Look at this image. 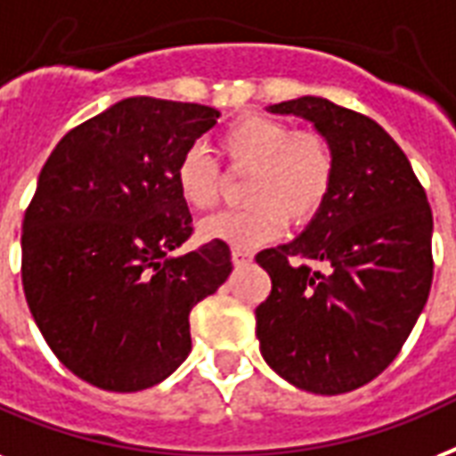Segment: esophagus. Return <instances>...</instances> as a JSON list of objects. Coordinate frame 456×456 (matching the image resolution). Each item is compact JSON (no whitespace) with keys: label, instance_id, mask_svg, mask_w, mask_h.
Wrapping results in <instances>:
<instances>
[{"label":"esophagus","instance_id":"1","mask_svg":"<svg viewBox=\"0 0 456 456\" xmlns=\"http://www.w3.org/2000/svg\"><path fill=\"white\" fill-rule=\"evenodd\" d=\"M251 258L253 256L248 251H243V248H232V263H234V265H248Z\"/></svg>","mask_w":456,"mask_h":456}]
</instances>
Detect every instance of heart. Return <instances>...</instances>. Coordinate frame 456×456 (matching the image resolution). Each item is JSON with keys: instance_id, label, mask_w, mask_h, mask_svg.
I'll return each instance as SVG.
<instances>
[{"instance_id": "heart-1", "label": "heart", "mask_w": 456, "mask_h": 456, "mask_svg": "<svg viewBox=\"0 0 456 456\" xmlns=\"http://www.w3.org/2000/svg\"><path fill=\"white\" fill-rule=\"evenodd\" d=\"M229 176H246L241 203L234 213H222L200 224L208 241L234 248H256L282 234L289 224L308 227L328 203L337 176V155L321 131H294L284 119L243 114L217 141ZM176 193L196 213L217 208L224 176L200 148H191L174 169Z\"/></svg>"}]
</instances>
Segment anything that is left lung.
Returning <instances> with one entry per match:
<instances>
[{
    "instance_id": "obj_1",
    "label": "left lung",
    "mask_w": 456,
    "mask_h": 456,
    "mask_svg": "<svg viewBox=\"0 0 456 456\" xmlns=\"http://www.w3.org/2000/svg\"><path fill=\"white\" fill-rule=\"evenodd\" d=\"M270 112L328 135L337 176L301 236L256 256L273 280L256 308L260 354L298 390L344 395L390 366L428 301L433 213L402 148L370 117L313 95Z\"/></svg>"
}]
</instances>
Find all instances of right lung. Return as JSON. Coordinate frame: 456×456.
Listing matches in <instances>:
<instances>
[{"mask_svg": "<svg viewBox=\"0 0 456 456\" xmlns=\"http://www.w3.org/2000/svg\"><path fill=\"white\" fill-rule=\"evenodd\" d=\"M215 107L126 97L45 162L23 217L20 280L45 342L81 380L148 390L191 352V308L232 273L224 241L172 258L191 234L174 169Z\"/></svg>", "mask_w": 456, "mask_h": 456, "instance_id": "right-lung-1", "label": "right lung"}]
</instances>
